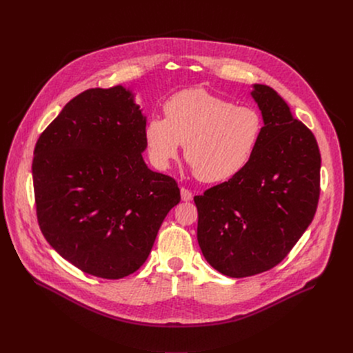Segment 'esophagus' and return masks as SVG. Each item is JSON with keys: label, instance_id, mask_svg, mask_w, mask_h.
Segmentation results:
<instances>
[{"label": "esophagus", "instance_id": "obj_1", "mask_svg": "<svg viewBox=\"0 0 353 353\" xmlns=\"http://www.w3.org/2000/svg\"><path fill=\"white\" fill-rule=\"evenodd\" d=\"M180 192H181V199L183 201H191V198H192V192L188 190V188H181L180 190Z\"/></svg>", "mask_w": 353, "mask_h": 353}]
</instances>
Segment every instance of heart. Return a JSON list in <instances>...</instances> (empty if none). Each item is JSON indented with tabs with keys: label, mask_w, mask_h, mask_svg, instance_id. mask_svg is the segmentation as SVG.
Segmentation results:
<instances>
[{
	"label": "heart",
	"mask_w": 353,
	"mask_h": 353,
	"mask_svg": "<svg viewBox=\"0 0 353 353\" xmlns=\"http://www.w3.org/2000/svg\"><path fill=\"white\" fill-rule=\"evenodd\" d=\"M163 117H150L143 128L149 158L168 168L184 145V158L195 177L204 183H223L253 159L264 123L259 110L237 106L203 88L172 94Z\"/></svg>",
	"instance_id": "obj_1"
}]
</instances>
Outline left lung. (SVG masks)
<instances>
[{"mask_svg": "<svg viewBox=\"0 0 353 353\" xmlns=\"http://www.w3.org/2000/svg\"><path fill=\"white\" fill-rule=\"evenodd\" d=\"M264 119L253 159L236 177L195 195L196 239L221 274L244 278L278 265L312 223L321 155L313 132L267 85L251 92Z\"/></svg>", "mask_w": 353, "mask_h": 353, "instance_id": "1", "label": "left lung"}]
</instances>
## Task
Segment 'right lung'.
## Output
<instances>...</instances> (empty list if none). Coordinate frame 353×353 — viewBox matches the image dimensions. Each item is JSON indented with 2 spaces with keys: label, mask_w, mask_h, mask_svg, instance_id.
<instances>
[{
  "label": "right lung",
  "mask_w": 353,
  "mask_h": 353,
  "mask_svg": "<svg viewBox=\"0 0 353 353\" xmlns=\"http://www.w3.org/2000/svg\"><path fill=\"white\" fill-rule=\"evenodd\" d=\"M145 124L123 86L94 88L68 102L36 142L40 230L86 274L120 279L141 268L180 203L177 181L142 159Z\"/></svg>",
  "instance_id": "add662e5"
}]
</instances>
